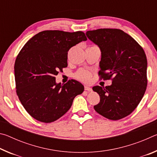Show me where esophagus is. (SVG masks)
I'll list each match as a JSON object with an SVG mask.
<instances>
[{"label":"esophagus","instance_id":"esophagus-1","mask_svg":"<svg viewBox=\"0 0 157 157\" xmlns=\"http://www.w3.org/2000/svg\"><path fill=\"white\" fill-rule=\"evenodd\" d=\"M84 90L85 91H92V89L91 88V87L89 86H84Z\"/></svg>","mask_w":157,"mask_h":157}]
</instances>
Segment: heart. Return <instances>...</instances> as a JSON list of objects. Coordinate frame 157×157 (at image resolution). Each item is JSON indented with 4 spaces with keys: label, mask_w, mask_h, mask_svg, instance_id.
Masks as SVG:
<instances>
[{
    "label": "heart",
    "mask_w": 157,
    "mask_h": 157,
    "mask_svg": "<svg viewBox=\"0 0 157 157\" xmlns=\"http://www.w3.org/2000/svg\"><path fill=\"white\" fill-rule=\"evenodd\" d=\"M75 77L77 79H78L79 80L88 83V82L91 81V74L88 71L81 69V70H79L75 74Z\"/></svg>",
    "instance_id": "1"
}]
</instances>
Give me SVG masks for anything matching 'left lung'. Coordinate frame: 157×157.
Instances as JSON below:
<instances>
[{"label": "left lung", "instance_id": "1", "mask_svg": "<svg viewBox=\"0 0 157 157\" xmlns=\"http://www.w3.org/2000/svg\"><path fill=\"white\" fill-rule=\"evenodd\" d=\"M86 34L101 50L100 78L112 80L111 86L93 87L100 98L94 109L109 120H120L134 111L145 94V53L135 39L119 29H98Z\"/></svg>", "mask_w": 157, "mask_h": 157}]
</instances>
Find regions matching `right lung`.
<instances>
[{"instance_id": "1", "label": "right lung", "mask_w": 157, "mask_h": 157, "mask_svg": "<svg viewBox=\"0 0 157 157\" xmlns=\"http://www.w3.org/2000/svg\"><path fill=\"white\" fill-rule=\"evenodd\" d=\"M82 31L44 30L26 43L14 64L17 94L27 112L36 120L49 123L67 112L84 86L71 79L56 84L55 75L67 67L68 51L86 41Z\"/></svg>"}]
</instances>
